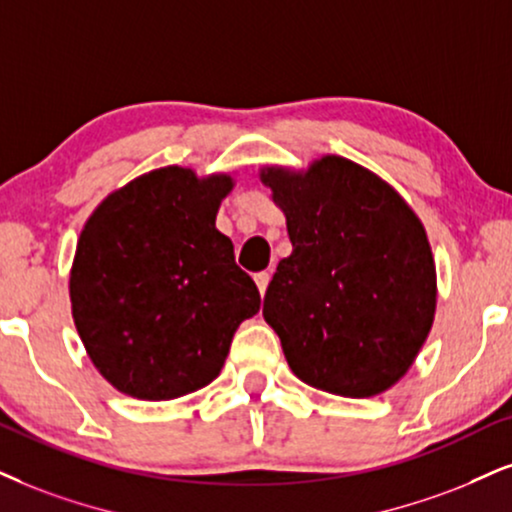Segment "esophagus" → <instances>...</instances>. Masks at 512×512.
I'll return each mask as SVG.
<instances>
[{"label":"esophagus","mask_w":512,"mask_h":512,"mask_svg":"<svg viewBox=\"0 0 512 512\" xmlns=\"http://www.w3.org/2000/svg\"><path fill=\"white\" fill-rule=\"evenodd\" d=\"M256 287H258V292H261V296L266 294V289H268V282H270V273H258L256 277Z\"/></svg>","instance_id":"1"}]
</instances>
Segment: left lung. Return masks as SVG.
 Masks as SVG:
<instances>
[{
  "mask_svg": "<svg viewBox=\"0 0 512 512\" xmlns=\"http://www.w3.org/2000/svg\"><path fill=\"white\" fill-rule=\"evenodd\" d=\"M292 254L277 263L263 318L301 382L346 399L394 387L437 311V268L408 201L337 154L306 168L263 166Z\"/></svg>",
  "mask_w": 512,
  "mask_h": 512,
  "instance_id": "1",
  "label": "left lung"
}]
</instances>
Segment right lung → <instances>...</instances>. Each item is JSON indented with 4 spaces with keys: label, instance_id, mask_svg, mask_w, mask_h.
<instances>
[{
    "label": "right lung",
    "instance_id": "right-lung-1",
    "mask_svg": "<svg viewBox=\"0 0 512 512\" xmlns=\"http://www.w3.org/2000/svg\"><path fill=\"white\" fill-rule=\"evenodd\" d=\"M232 173L163 166L113 189L75 246L73 323L99 375L132 399L170 401L220 375L261 294L216 227Z\"/></svg>",
    "mask_w": 512,
    "mask_h": 512
}]
</instances>
